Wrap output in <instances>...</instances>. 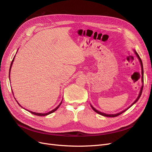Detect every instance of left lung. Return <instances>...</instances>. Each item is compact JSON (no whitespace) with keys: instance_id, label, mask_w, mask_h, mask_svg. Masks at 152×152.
<instances>
[{"instance_id":"1","label":"left lung","mask_w":152,"mask_h":152,"mask_svg":"<svg viewBox=\"0 0 152 152\" xmlns=\"http://www.w3.org/2000/svg\"><path fill=\"white\" fill-rule=\"evenodd\" d=\"M135 51V54L137 55V57L138 58V59H139V60H140V64H141V66H142V75H143V64H142V60H141V58H140V56H138V54L137 53V52L135 51V50H134ZM143 75H142V82H143ZM143 86H142V88H141V90H140V94H139V95H138V96L137 97V99H136V100L133 103V104L129 107V108H127L126 109H125V110H124V111H122V112H120V113H117V114H106V113H102V112H99V111H98V110H96L95 108H94L92 105H91V107H92V109L93 110L96 112V113H99V114H100V115H103V116H105V117H117V116H118V115H120V114H122V113H123L124 112H125V111H126L127 110H128V109L130 107H132L133 104H135V103H136L138 100V99H140V96H141V95H142V90H143Z\"/></svg>"}]
</instances>
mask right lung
<instances>
[{
  "instance_id": "right-lung-1",
  "label": "right lung",
  "mask_w": 152,
  "mask_h": 152,
  "mask_svg": "<svg viewBox=\"0 0 152 152\" xmlns=\"http://www.w3.org/2000/svg\"><path fill=\"white\" fill-rule=\"evenodd\" d=\"M14 58H13V60H12V62H11V64H10V69H9V77H10V69H11V66H12V63H13V62H14ZM10 78V77H9ZM16 102H17V100H16ZM18 103V102H17ZM61 104H62V102L60 103V104L55 108V109H53V110H52V111H50V112H48V113H35V112H31V111H28L29 112H30L31 113H32V114H34V115H37V116H45V115H49V114H50V113H53V112H54L55 111H56L57 109L58 108V107L60 106V105H61ZM18 104L19 105V103H18Z\"/></svg>"
}]
</instances>
